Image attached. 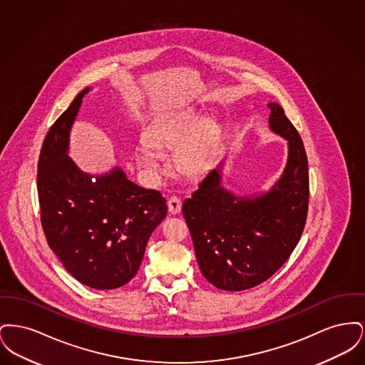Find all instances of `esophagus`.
Instances as JSON below:
<instances>
[{
  "label": "esophagus",
  "mask_w": 365,
  "mask_h": 365,
  "mask_svg": "<svg viewBox=\"0 0 365 365\" xmlns=\"http://www.w3.org/2000/svg\"><path fill=\"white\" fill-rule=\"evenodd\" d=\"M167 205H168V212L173 213V215H178L180 212V209H182V202H180V200L178 197H171L168 200Z\"/></svg>",
  "instance_id": "34e87169"
}]
</instances>
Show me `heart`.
I'll return each instance as SVG.
<instances>
[{
    "instance_id": "b5f03b06",
    "label": "heart",
    "mask_w": 365,
    "mask_h": 365,
    "mask_svg": "<svg viewBox=\"0 0 365 365\" xmlns=\"http://www.w3.org/2000/svg\"><path fill=\"white\" fill-rule=\"evenodd\" d=\"M216 135V125L201 122L191 110L161 115L145 130L142 140L148 150L139 152L137 163L140 168L156 174L160 165L152 152H174V165L179 174L187 178L202 176L212 164Z\"/></svg>"
}]
</instances>
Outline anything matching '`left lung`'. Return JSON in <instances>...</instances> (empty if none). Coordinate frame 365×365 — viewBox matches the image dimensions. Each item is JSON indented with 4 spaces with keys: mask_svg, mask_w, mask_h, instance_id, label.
<instances>
[{
    "mask_svg": "<svg viewBox=\"0 0 365 365\" xmlns=\"http://www.w3.org/2000/svg\"><path fill=\"white\" fill-rule=\"evenodd\" d=\"M268 128L287 142L283 173L268 190L235 194L223 186V161L183 202L198 267L217 289L242 292L271 278L286 262L304 231L308 158L302 139L277 103Z\"/></svg>",
    "mask_w": 365,
    "mask_h": 365,
    "instance_id": "8db88e82",
    "label": "left lung"
}]
</instances>
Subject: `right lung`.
Segmentation results:
<instances>
[{
    "instance_id": "add662e5",
    "label": "right lung",
    "mask_w": 365,
    "mask_h": 365,
    "mask_svg": "<svg viewBox=\"0 0 365 365\" xmlns=\"http://www.w3.org/2000/svg\"><path fill=\"white\" fill-rule=\"evenodd\" d=\"M83 88L43 140L36 186L48 243L64 268L97 290L118 289L135 277L152 232L167 216L160 191L139 187L120 167L87 174L71 158V128Z\"/></svg>"
}]
</instances>
